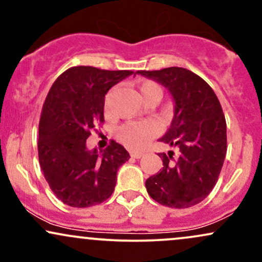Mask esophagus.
<instances>
[{
	"mask_svg": "<svg viewBox=\"0 0 262 262\" xmlns=\"http://www.w3.org/2000/svg\"><path fill=\"white\" fill-rule=\"evenodd\" d=\"M130 156L134 159H140V158H143L144 154L140 151H130Z\"/></svg>",
	"mask_w": 262,
	"mask_h": 262,
	"instance_id": "1",
	"label": "esophagus"
}]
</instances>
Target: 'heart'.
I'll list each match as a JSON object with an SVG mask.
<instances>
[{"label":"heart","mask_w":262,"mask_h":262,"mask_svg":"<svg viewBox=\"0 0 262 262\" xmlns=\"http://www.w3.org/2000/svg\"><path fill=\"white\" fill-rule=\"evenodd\" d=\"M138 91L144 103L156 102L158 103L162 97V90L158 83L151 80H143L137 82ZM158 128L154 123L129 122L117 129V138L123 145L130 149H141L150 139L156 137Z\"/></svg>","instance_id":"heart-1"}]
</instances>
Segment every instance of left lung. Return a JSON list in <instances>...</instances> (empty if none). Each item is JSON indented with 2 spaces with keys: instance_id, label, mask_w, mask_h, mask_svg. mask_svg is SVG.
<instances>
[{
  "instance_id": "left-lung-1",
  "label": "left lung",
  "mask_w": 262,
  "mask_h": 262,
  "mask_svg": "<svg viewBox=\"0 0 262 262\" xmlns=\"http://www.w3.org/2000/svg\"><path fill=\"white\" fill-rule=\"evenodd\" d=\"M169 90L175 112L161 141L179 149L159 154L162 169L145 182L152 200L171 208H188L210 193L227 154V123L218 97L208 83L183 68L137 71Z\"/></svg>"
}]
</instances>
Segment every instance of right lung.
Returning <instances> with one entry per match:
<instances>
[{"label": "right lung", "mask_w": 262, "mask_h": 262, "mask_svg": "<svg viewBox=\"0 0 262 262\" xmlns=\"http://www.w3.org/2000/svg\"><path fill=\"white\" fill-rule=\"evenodd\" d=\"M133 71L74 66L48 93L39 121L38 156L45 180L61 202L76 208L96 206L113 193L117 171L129 160L121 144L111 141L102 154L86 139L104 122V96Z\"/></svg>", "instance_id": "add662e5"}]
</instances>
